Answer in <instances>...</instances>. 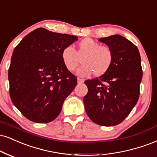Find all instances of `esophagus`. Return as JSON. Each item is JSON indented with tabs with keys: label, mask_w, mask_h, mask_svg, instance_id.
Segmentation results:
<instances>
[{
	"label": "esophagus",
	"mask_w": 157,
	"mask_h": 157,
	"mask_svg": "<svg viewBox=\"0 0 157 157\" xmlns=\"http://www.w3.org/2000/svg\"><path fill=\"white\" fill-rule=\"evenodd\" d=\"M84 82V80H82V79H81V78H77V82H78L79 84H80V83H82V82Z\"/></svg>",
	"instance_id": "obj_1"
}]
</instances>
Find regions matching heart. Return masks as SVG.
Instances as JSON below:
<instances>
[{
  "label": "heart",
  "mask_w": 157,
  "mask_h": 157,
  "mask_svg": "<svg viewBox=\"0 0 157 157\" xmlns=\"http://www.w3.org/2000/svg\"><path fill=\"white\" fill-rule=\"evenodd\" d=\"M81 58L82 65L77 69V75L85 77L94 73L96 77L106 74L113 62V52L106 45H100L99 42L90 38H86L79 42L77 50L73 47L67 46L61 52V59L67 70H75Z\"/></svg>",
  "instance_id": "heart-1"
}]
</instances>
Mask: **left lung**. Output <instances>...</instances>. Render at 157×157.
Here are the masks:
<instances>
[{
    "label": "left lung",
    "instance_id": "1",
    "mask_svg": "<svg viewBox=\"0 0 157 157\" xmlns=\"http://www.w3.org/2000/svg\"><path fill=\"white\" fill-rule=\"evenodd\" d=\"M109 47L113 62L106 74L85 81L88 94L83 98L90 119L101 126L121 123L138 101L143 77L141 58L137 47L121 35L100 38Z\"/></svg>",
    "mask_w": 157,
    "mask_h": 157
}]
</instances>
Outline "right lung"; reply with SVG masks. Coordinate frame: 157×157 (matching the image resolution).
Here are the masks:
<instances>
[{"mask_svg": "<svg viewBox=\"0 0 157 157\" xmlns=\"http://www.w3.org/2000/svg\"><path fill=\"white\" fill-rule=\"evenodd\" d=\"M77 40L76 36L39 28L14 48L8 72L9 94L14 106L28 120L45 124L60 114L77 82L64 67L61 52Z\"/></svg>", "mask_w": 157, "mask_h": 157, "instance_id": "add662e5", "label": "right lung"}]
</instances>
